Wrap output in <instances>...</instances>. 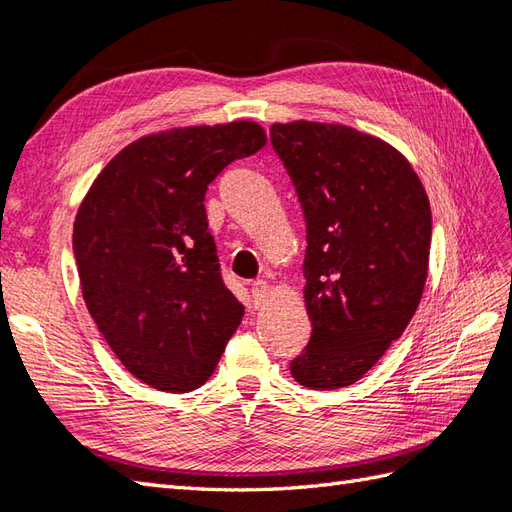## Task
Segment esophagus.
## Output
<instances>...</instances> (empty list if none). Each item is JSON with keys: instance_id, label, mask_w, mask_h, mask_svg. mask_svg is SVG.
<instances>
[{"instance_id": "34e87169", "label": "esophagus", "mask_w": 512, "mask_h": 512, "mask_svg": "<svg viewBox=\"0 0 512 512\" xmlns=\"http://www.w3.org/2000/svg\"><path fill=\"white\" fill-rule=\"evenodd\" d=\"M250 295H253V301H255L257 308L264 306L268 295H270V286L266 284L264 279H257V281H253V284H250Z\"/></svg>"}]
</instances>
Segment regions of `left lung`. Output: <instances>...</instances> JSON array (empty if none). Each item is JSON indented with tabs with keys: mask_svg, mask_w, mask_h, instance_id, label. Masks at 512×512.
Segmentation results:
<instances>
[{
	"mask_svg": "<svg viewBox=\"0 0 512 512\" xmlns=\"http://www.w3.org/2000/svg\"><path fill=\"white\" fill-rule=\"evenodd\" d=\"M270 143L306 217L312 334L290 374L330 391L354 385L405 332L429 268L431 206L407 158L347 125L275 123Z\"/></svg>",
	"mask_w": 512,
	"mask_h": 512,
	"instance_id": "8db88e82",
	"label": "left lung"
}]
</instances>
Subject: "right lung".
Instances as JSON below:
<instances>
[{
    "mask_svg": "<svg viewBox=\"0 0 512 512\" xmlns=\"http://www.w3.org/2000/svg\"><path fill=\"white\" fill-rule=\"evenodd\" d=\"M264 145L250 121L138 138L79 206L72 248L85 306L127 372L154 389L187 394L206 383L242 321L204 195L226 165Z\"/></svg>",
    "mask_w": 512,
    "mask_h": 512,
    "instance_id": "right-lung-1",
    "label": "right lung"
}]
</instances>
